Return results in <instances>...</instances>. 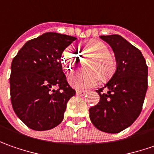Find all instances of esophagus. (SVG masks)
Segmentation results:
<instances>
[{
	"instance_id": "34e87169",
	"label": "esophagus",
	"mask_w": 154,
	"mask_h": 154,
	"mask_svg": "<svg viewBox=\"0 0 154 154\" xmlns=\"http://www.w3.org/2000/svg\"><path fill=\"white\" fill-rule=\"evenodd\" d=\"M87 93L88 91H84V90H77L76 91V94L77 95H80V96H84Z\"/></svg>"
}]
</instances>
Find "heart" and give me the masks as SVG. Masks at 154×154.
Wrapping results in <instances>:
<instances>
[{"mask_svg": "<svg viewBox=\"0 0 154 154\" xmlns=\"http://www.w3.org/2000/svg\"><path fill=\"white\" fill-rule=\"evenodd\" d=\"M80 54L92 58L88 63V72H73L68 76V82L73 87L84 88L95 86L100 79L106 82L112 77L116 71L117 62L113 56L109 54V49L105 43L97 40L82 42L80 46ZM79 61V54L68 47L64 52L62 64L68 71L73 70Z\"/></svg>", "mask_w": 154, "mask_h": 154, "instance_id": "obj_1", "label": "heart"}]
</instances>
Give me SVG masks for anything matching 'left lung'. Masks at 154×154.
Returning <instances> with one entry per match:
<instances>
[{
	"label": "left lung",
	"mask_w": 154,
	"mask_h": 154,
	"mask_svg": "<svg viewBox=\"0 0 154 154\" xmlns=\"http://www.w3.org/2000/svg\"><path fill=\"white\" fill-rule=\"evenodd\" d=\"M100 38L112 48L117 67L105 86L96 90L100 101L89 108V118L98 130L115 134L130 127L140 115L147 90V66L141 52L119 35Z\"/></svg>",
	"instance_id": "obj_1"
}]
</instances>
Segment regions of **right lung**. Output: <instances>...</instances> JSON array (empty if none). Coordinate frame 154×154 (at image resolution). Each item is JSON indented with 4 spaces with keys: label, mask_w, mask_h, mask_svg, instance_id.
<instances>
[{
    "label": "right lung",
    "mask_w": 154,
    "mask_h": 154,
    "mask_svg": "<svg viewBox=\"0 0 154 154\" xmlns=\"http://www.w3.org/2000/svg\"><path fill=\"white\" fill-rule=\"evenodd\" d=\"M76 39L47 32L27 42L13 60L12 106L18 118L31 130H51L64 119L67 102L76 91L69 86L62 71L61 57Z\"/></svg>",
    "instance_id": "obj_1"
}]
</instances>
